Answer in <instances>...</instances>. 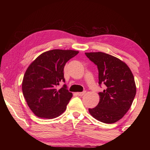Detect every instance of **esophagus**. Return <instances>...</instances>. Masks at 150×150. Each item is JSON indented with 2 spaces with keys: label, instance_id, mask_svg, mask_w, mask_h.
Wrapping results in <instances>:
<instances>
[{
  "label": "esophagus",
  "instance_id": "1",
  "mask_svg": "<svg viewBox=\"0 0 150 150\" xmlns=\"http://www.w3.org/2000/svg\"><path fill=\"white\" fill-rule=\"evenodd\" d=\"M86 93V91H83V92H78L77 93V95L78 96H82L85 95V94Z\"/></svg>",
  "mask_w": 150,
  "mask_h": 150
}]
</instances>
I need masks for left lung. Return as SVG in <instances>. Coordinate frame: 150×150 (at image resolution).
<instances>
[{"instance_id":"8db88e82","label":"left lung","mask_w":150,"mask_h":150,"mask_svg":"<svg viewBox=\"0 0 150 150\" xmlns=\"http://www.w3.org/2000/svg\"><path fill=\"white\" fill-rule=\"evenodd\" d=\"M97 65L98 83H104L105 89L98 93L99 103L88 108L93 117L106 124L116 122L131 107L136 93L134 75L126 63L103 52L85 53Z\"/></svg>"}]
</instances>
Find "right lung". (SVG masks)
<instances>
[{
  "instance_id": "add662e5",
  "label": "right lung",
  "mask_w": 150,
  "mask_h": 150,
  "mask_svg": "<svg viewBox=\"0 0 150 150\" xmlns=\"http://www.w3.org/2000/svg\"><path fill=\"white\" fill-rule=\"evenodd\" d=\"M79 54L71 50H52L44 52L31 63L25 72L22 93L30 110L39 118L52 119L66 110L73 94L64 85L65 63Z\"/></svg>"
}]
</instances>
